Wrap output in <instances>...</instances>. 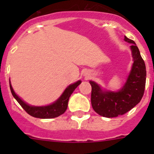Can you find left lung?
<instances>
[{"label": "left lung", "instance_id": "obj_1", "mask_svg": "<svg viewBox=\"0 0 154 154\" xmlns=\"http://www.w3.org/2000/svg\"><path fill=\"white\" fill-rule=\"evenodd\" d=\"M125 41L131 43L133 59L131 71L127 82L119 91H103L99 85L90 81L91 103L93 109L106 118L117 117L130 111L142 100L146 83V67L139 50L132 39L125 36Z\"/></svg>", "mask_w": 154, "mask_h": 154}]
</instances>
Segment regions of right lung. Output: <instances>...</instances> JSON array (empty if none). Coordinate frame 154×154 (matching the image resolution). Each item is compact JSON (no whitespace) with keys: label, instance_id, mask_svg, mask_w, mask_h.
<instances>
[{"label":"right lung","instance_id":"1","mask_svg":"<svg viewBox=\"0 0 154 154\" xmlns=\"http://www.w3.org/2000/svg\"><path fill=\"white\" fill-rule=\"evenodd\" d=\"M81 83V81L76 82L73 84L70 85L66 88L64 92L63 93L60 98L56 100L52 104H50L48 106H30L26 103L25 102L23 101L18 95L15 93L13 88H12V85H11L10 81V87L11 92L13 97H15V100L18 102L21 107L27 112L29 116L35 118H38V119H54L58 116H61L62 114L66 112L68 107V103L69 97L71 94H72L73 91H74L76 88Z\"/></svg>","mask_w":154,"mask_h":154}]
</instances>
